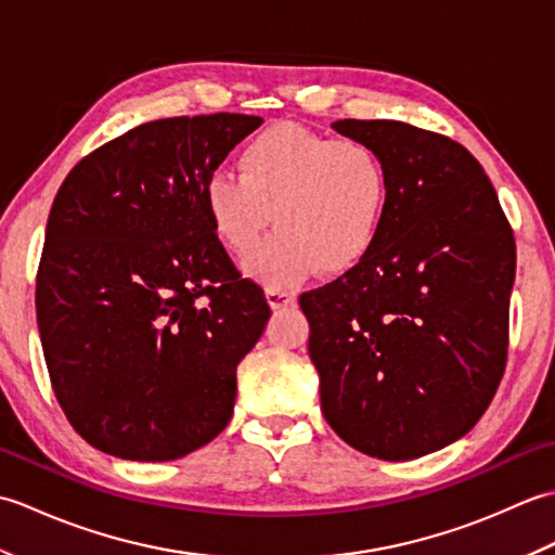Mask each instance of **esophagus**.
<instances>
[{
    "instance_id": "obj_1",
    "label": "esophagus",
    "mask_w": 555,
    "mask_h": 555,
    "mask_svg": "<svg viewBox=\"0 0 555 555\" xmlns=\"http://www.w3.org/2000/svg\"><path fill=\"white\" fill-rule=\"evenodd\" d=\"M264 296H267V302L274 310H284V308H291V305H296V296H293V293H288L284 288H276V286H269L264 291Z\"/></svg>"
}]
</instances>
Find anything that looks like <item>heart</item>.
Masks as SVG:
<instances>
[{"mask_svg":"<svg viewBox=\"0 0 555 555\" xmlns=\"http://www.w3.org/2000/svg\"><path fill=\"white\" fill-rule=\"evenodd\" d=\"M238 169L209 173L205 209L217 241L238 259L253 257L274 211L276 233L255 264L269 286L317 267L346 274L379 241L391 169L374 145L279 124L241 150Z\"/></svg>","mask_w":555,"mask_h":555,"instance_id":"1","label":"heart"}]
</instances>
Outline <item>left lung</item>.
<instances>
[{"label":"left lung","instance_id":"obj_1","mask_svg":"<svg viewBox=\"0 0 555 555\" xmlns=\"http://www.w3.org/2000/svg\"><path fill=\"white\" fill-rule=\"evenodd\" d=\"M334 131L382 152L391 205L372 253L300 296L322 412L360 453L412 460L465 436L501 384L513 229L455 140L388 119Z\"/></svg>","mask_w":555,"mask_h":555}]
</instances>
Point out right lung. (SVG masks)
I'll return each instance as SVG.
<instances>
[{
    "instance_id": "1",
    "label": "right lung",
    "mask_w": 555,
    "mask_h": 555,
    "mask_svg": "<svg viewBox=\"0 0 555 555\" xmlns=\"http://www.w3.org/2000/svg\"><path fill=\"white\" fill-rule=\"evenodd\" d=\"M259 124L221 112L135 126L59 188L35 310L59 405L102 453L183 457L233 415L235 367L271 310L211 231L205 183Z\"/></svg>"
}]
</instances>
